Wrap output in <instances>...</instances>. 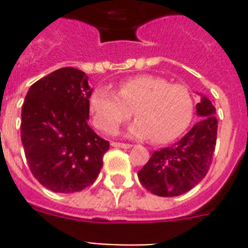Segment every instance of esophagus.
<instances>
[{
  "label": "esophagus",
  "instance_id": "34e87169",
  "mask_svg": "<svg viewBox=\"0 0 248 248\" xmlns=\"http://www.w3.org/2000/svg\"><path fill=\"white\" fill-rule=\"evenodd\" d=\"M112 147L114 148H124V149H130L132 147L131 144H124V143H117V141H113Z\"/></svg>",
  "mask_w": 248,
  "mask_h": 248
}]
</instances>
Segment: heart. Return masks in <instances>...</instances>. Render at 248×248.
<instances>
[{
  "instance_id": "1",
  "label": "heart",
  "mask_w": 248,
  "mask_h": 248,
  "mask_svg": "<svg viewBox=\"0 0 248 248\" xmlns=\"http://www.w3.org/2000/svg\"><path fill=\"white\" fill-rule=\"evenodd\" d=\"M93 124L112 135L132 114L136 121L128 127L132 138H151L153 143H167L183 134L194 114V97L184 85L170 83L158 76L143 75L124 79L118 93L99 87L90 99Z\"/></svg>"
}]
</instances>
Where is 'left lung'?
Instances as JSON below:
<instances>
[{"mask_svg":"<svg viewBox=\"0 0 248 248\" xmlns=\"http://www.w3.org/2000/svg\"><path fill=\"white\" fill-rule=\"evenodd\" d=\"M196 108L200 122L179 141L155 151L138 172L141 185L155 196L184 194L208 172L217 135L216 109L206 96L201 97Z\"/></svg>","mask_w":248,"mask_h":248,"instance_id":"obj_1","label":"left lung"}]
</instances>
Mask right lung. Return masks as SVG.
<instances>
[{"label": "right lung", "instance_id": "obj_1", "mask_svg": "<svg viewBox=\"0 0 248 248\" xmlns=\"http://www.w3.org/2000/svg\"><path fill=\"white\" fill-rule=\"evenodd\" d=\"M93 89L85 72L60 68L31 86L20 134L31 172L55 193L81 192L96 180L109 141L90 127Z\"/></svg>", "mask_w": 248, "mask_h": 248}]
</instances>
